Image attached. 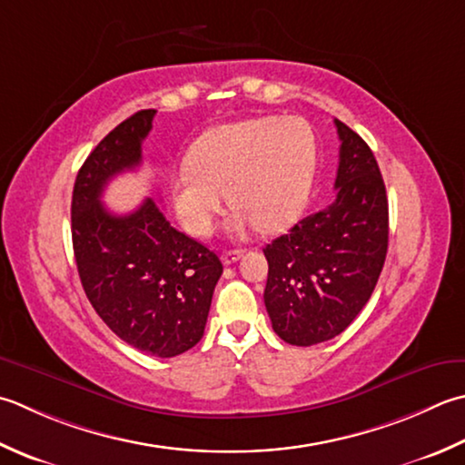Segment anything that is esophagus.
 I'll return each instance as SVG.
<instances>
[{"label": "esophagus", "mask_w": 465, "mask_h": 465, "mask_svg": "<svg viewBox=\"0 0 465 465\" xmlns=\"http://www.w3.org/2000/svg\"><path fill=\"white\" fill-rule=\"evenodd\" d=\"M242 256H243V252H242V250H230V252H223L222 260H223L225 266H230V263H235V262H238Z\"/></svg>", "instance_id": "1"}]
</instances>
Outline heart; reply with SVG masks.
Returning <instances> with one entry per match:
<instances>
[{
  "label": "heart",
  "mask_w": 465,
  "mask_h": 465,
  "mask_svg": "<svg viewBox=\"0 0 465 465\" xmlns=\"http://www.w3.org/2000/svg\"><path fill=\"white\" fill-rule=\"evenodd\" d=\"M316 169V141L302 118L266 116L222 124L199 136L189 163L171 173V202L179 222L199 238L212 233L227 199L233 227L253 222L278 232L306 207Z\"/></svg>",
  "instance_id": "heart-1"
}]
</instances>
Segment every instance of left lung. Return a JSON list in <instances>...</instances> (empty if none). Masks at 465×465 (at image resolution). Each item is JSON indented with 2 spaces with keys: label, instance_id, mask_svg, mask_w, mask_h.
I'll use <instances>...</instances> for the list:
<instances>
[{
  "label": "left lung",
  "instance_id": "8db88e82",
  "mask_svg": "<svg viewBox=\"0 0 465 465\" xmlns=\"http://www.w3.org/2000/svg\"><path fill=\"white\" fill-rule=\"evenodd\" d=\"M336 197L263 248V304L288 344L312 347L341 334L369 302L389 243V203L369 144L341 121Z\"/></svg>",
  "mask_w": 465,
  "mask_h": 465
}]
</instances>
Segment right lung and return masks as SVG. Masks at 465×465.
<instances>
[{
  "label": "right lung",
  "instance_id": "right-lung-1",
  "mask_svg": "<svg viewBox=\"0 0 465 465\" xmlns=\"http://www.w3.org/2000/svg\"><path fill=\"white\" fill-rule=\"evenodd\" d=\"M157 111L108 133L80 167L72 193V245L82 288L118 339L169 359L202 341L223 266L217 253L173 227L153 197L126 215L100 202L108 181L141 165Z\"/></svg>",
  "mask_w": 465,
  "mask_h": 465
}]
</instances>
